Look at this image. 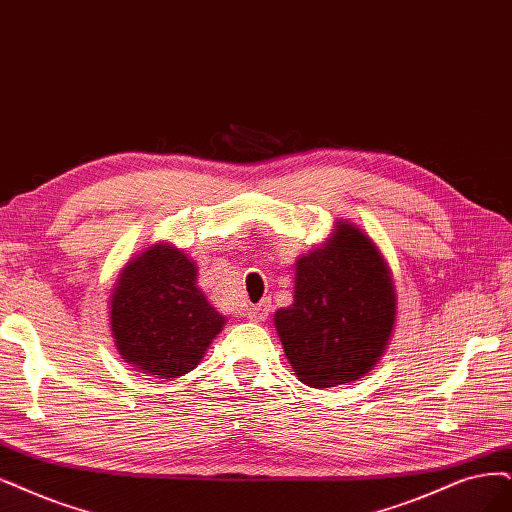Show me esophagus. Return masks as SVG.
<instances>
[{"instance_id": "34e87169", "label": "esophagus", "mask_w": 512, "mask_h": 512, "mask_svg": "<svg viewBox=\"0 0 512 512\" xmlns=\"http://www.w3.org/2000/svg\"><path fill=\"white\" fill-rule=\"evenodd\" d=\"M268 312H270V301L261 299L257 306L249 308V312H246V318L253 320V323H263V320L268 318Z\"/></svg>"}]
</instances>
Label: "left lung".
Wrapping results in <instances>:
<instances>
[{
  "label": "left lung",
  "mask_w": 512,
  "mask_h": 512,
  "mask_svg": "<svg viewBox=\"0 0 512 512\" xmlns=\"http://www.w3.org/2000/svg\"><path fill=\"white\" fill-rule=\"evenodd\" d=\"M396 287L380 246L348 219L295 261L293 304L274 314L297 380L333 388L380 363L396 325Z\"/></svg>",
  "instance_id": "1"
}]
</instances>
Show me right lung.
<instances>
[{
	"mask_svg": "<svg viewBox=\"0 0 512 512\" xmlns=\"http://www.w3.org/2000/svg\"><path fill=\"white\" fill-rule=\"evenodd\" d=\"M107 314L122 361L160 380L196 369L227 323L198 287V263L162 240L126 261Z\"/></svg>",
	"mask_w": 512,
	"mask_h": 512,
	"instance_id": "right-lung-1",
	"label": "right lung"
}]
</instances>
